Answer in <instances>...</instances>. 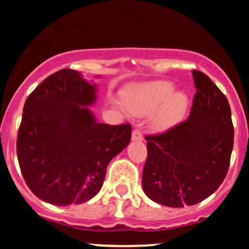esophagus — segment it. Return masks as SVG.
Instances as JSON below:
<instances>
[{
  "mask_svg": "<svg viewBox=\"0 0 249 249\" xmlns=\"http://www.w3.org/2000/svg\"><path fill=\"white\" fill-rule=\"evenodd\" d=\"M131 139L134 140V141H142V140H143V135H142V132L140 131L139 129H136L132 131Z\"/></svg>",
  "mask_w": 249,
  "mask_h": 249,
  "instance_id": "esophagus-1",
  "label": "esophagus"
}]
</instances>
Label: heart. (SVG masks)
Returning <instances> with one entry per match:
<instances>
[{
	"instance_id": "obj_1",
	"label": "heart",
	"mask_w": 249,
	"mask_h": 249,
	"mask_svg": "<svg viewBox=\"0 0 249 249\" xmlns=\"http://www.w3.org/2000/svg\"><path fill=\"white\" fill-rule=\"evenodd\" d=\"M174 85L169 81H156L148 84L127 98V108L134 114L144 115L153 112L152 124L156 129L164 130L180 122L185 115L189 98L183 92H174Z\"/></svg>"
}]
</instances>
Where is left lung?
I'll list each match as a JSON object with an SVG mask.
<instances>
[{"label": "left lung", "instance_id": "8db88e82", "mask_svg": "<svg viewBox=\"0 0 249 249\" xmlns=\"http://www.w3.org/2000/svg\"><path fill=\"white\" fill-rule=\"evenodd\" d=\"M192 75L196 93L189 118L146 136L142 187L152 201L173 208L199 203L219 189L233 147L228 98L204 73Z\"/></svg>", "mask_w": 249, "mask_h": 249}]
</instances>
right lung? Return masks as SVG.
I'll return each mask as SVG.
<instances>
[{"mask_svg":"<svg viewBox=\"0 0 249 249\" xmlns=\"http://www.w3.org/2000/svg\"><path fill=\"white\" fill-rule=\"evenodd\" d=\"M96 84L62 69L26 98L17 139L21 175L36 197L80 204L100 192L109 161L129 144L131 125L98 123Z\"/></svg>","mask_w":249,"mask_h":249,"instance_id":"1","label":"right lung"}]
</instances>
